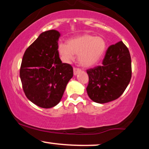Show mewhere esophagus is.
<instances>
[{
  "label": "esophagus",
  "mask_w": 149,
  "mask_h": 149,
  "mask_svg": "<svg viewBox=\"0 0 149 149\" xmlns=\"http://www.w3.org/2000/svg\"><path fill=\"white\" fill-rule=\"evenodd\" d=\"M80 71V69H79V68H77V67L73 68V74H74L75 76L78 74Z\"/></svg>",
  "instance_id": "obj_1"
}]
</instances>
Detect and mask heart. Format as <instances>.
Segmentation results:
<instances>
[{
	"mask_svg": "<svg viewBox=\"0 0 149 149\" xmlns=\"http://www.w3.org/2000/svg\"><path fill=\"white\" fill-rule=\"evenodd\" d=\"M107 49V43L103 38L84 34L70 39L66 44L58 45V52L65 61L74 59L78 55V61L84 67H91L100 61Z\"/></svg>",
	"mask_w": 149,
	"mask_h": 149,
	"instance_id": "heart-1",
	"label": "heart"
}]
</instances>
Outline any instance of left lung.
<instances>
[{"mask_svg":"<svg viewBox=\"0 0 149 149\" xmlns=\"http://www.w3.org/2000/svg\"><path fill=\"white\" fill-rule=\"evenodd\" d=\"M89 83L86 90L93 102L104 104L123 95L132 77L131 57L123 41L109 46L102 66L87 70Z\"/></svg>","mask_w":149,"mask_h":149,"instance_id":"left-lung-1","label":"left lung"}]
</instances>
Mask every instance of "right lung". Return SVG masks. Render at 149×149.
I'll list each match as a JSON object with an SVG mask.
<instances>
[{"label":"right lung","instance_id":"obj_1","mask_svg":"<svg viewBox=\"0 0 149 149\" xmlns=\"http://www.w3.org/2000/svg\"><path fill=\"white\" fill-rule=\"evenodd\" d=\"M59 36L56 30L42 32L22 58L19 76L25 95L44 109L59 104L73 75L71 65L62 63L59 57Z\"/></svg>","mask_w":149,"mask_h":149}]
</instances>
